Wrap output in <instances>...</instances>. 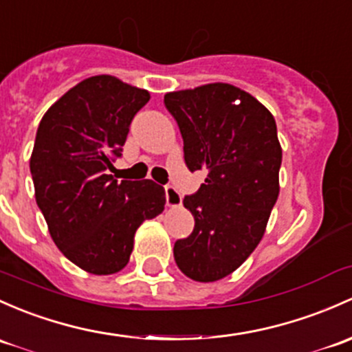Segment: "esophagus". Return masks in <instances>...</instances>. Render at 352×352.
<instances>
[{
    "label": "esophagus",
    "instance_id": "1",
    "mask_svg": "<svg viewBox=\"0 0 352 352\" xmlns=\"http://www.w3.org/2000/svg\"><path fill=\"white\" fill-rule=\"evenodd\" d=\"M165 195H166V206L168 207H180L182 206V195L177 190L175 187L166 186L165 187Z\"/></svg>",
    "mask_w": 352,
    "mask_h": 352
}]
</instances>
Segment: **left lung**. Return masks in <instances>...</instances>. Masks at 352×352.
I'll list each match as a JSON object with an SVG mask.
<instances>
[{"instance_id":"left-lung-1","label":"left lung","mask_w":352,"mask_h":352,"mask_svg":"<svg viewBox=\"0 0 352 352\" xmlns=\"http://www.w3.org/2000/svg\"><path fill=\"white\" fill-rule=\"evenodd\" d=\"M184 138L190 172L207 173L184 199L195 226L173 256L195 282H217L238 270L265 234L278 199L282 145L273 114L256 98L226 82L165 94Z\"/></svg>"}]
</instances>
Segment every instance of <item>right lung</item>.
I'll return each instance as SVG.
<instances>
[{
	"label": "right lung",
	"instance_id": "right-lung-1",
	"mask_svg": "<svg viewBox=\"0 0 352 352\" xmlns=\"http://www.w3.org/2000/svg\"><path fill=\"white\" fill-rule=\"evenodd\" d=\"M148 101L146 89L92 76L57 99L36 129L30 157L36 204L58 250L92 275L121 272L136 229L164 212V187L108 173Z\"/></svg>",
	"mask_w": 352,
	"mask_h": 352
}]
</instances>
